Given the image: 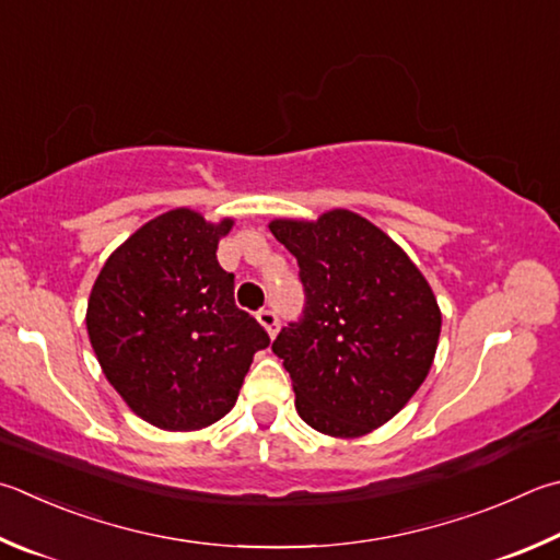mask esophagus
Returning <instances> with one entry per match:
<instances>
[{
  "instance_id": "1",
  "label": "esophagus",
  "mask_w": 560,
  "mask_h": 560,
  "mask_svg": "<svg viewBox=\"0 0 560 560\" xmlns=\"http://www.w3.org/2000/svg\"><path fill=\"white\" fill-rule=\"evenodd\" d=\"M257 320L264 325V330L269 332V338H273V335H277V330H279V318H277V313L269 311V308H261V311L257 313Z\"/></svg>"
}]
</instances>
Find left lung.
<instances>
[{"mask_svg": "<svg viewBox=\"0 0 560 560\" xmlns=\"http://www.w3.org/2000/svg\"><path fill=\"white\" fill-rule=\"evenodd\" d=\"M299 261L306 306L271 350L296 392V411L332 439H360L399 413L429 374L441 308L406 252L350 210L271 220Z\"/></svg>", "mask_w": 560, "mask_h": 560, "instance_id": "1", "label": "left lung"}]
</instances>
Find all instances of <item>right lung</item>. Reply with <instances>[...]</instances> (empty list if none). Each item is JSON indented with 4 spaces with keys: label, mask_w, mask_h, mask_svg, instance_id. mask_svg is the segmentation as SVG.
Listing matches in <instances>:
<instances>
[{
    "label": "right lung",
    "mask_w": 560,
    "mask_h": 560,
    "mask_svg": "<svg viewBox=\"0 0 560 560\" xmlns=\"http://www.w3.org/2000/svg\"><path fill=\"white\" fill-rule=\"evenodd\" d=\"M235 225L176 208L109 254L88 301V335L107 382L164 431L220 421L269 335L235 306L218 242Z\"/></svg>",
    "instance_id": "obj_1"
}]
</instances>
